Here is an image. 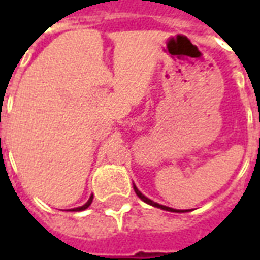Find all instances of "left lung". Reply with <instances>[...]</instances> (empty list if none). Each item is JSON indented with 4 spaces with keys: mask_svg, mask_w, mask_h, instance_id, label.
I'll use <instances>...</instances> for the list:
<instances>
[{
    "mask_svg": "<svg viewBox=\"0 0 260 260\" xmlns=\"http://www.w3.org/2000/svg\"><path fill=\"white\" fill-rule=\"evenodd\" d=\"M134 189H135V193H136V195H138V196H139V198H141L142 201L146 202V203H149V205H152V206L160 207V209H163V210H169V212H184V210H175V209H171V207L163 206V205H158V203H156V202L150 201L149 198H146V196H145V195H142L141 191H139V189H138V188H136L135 185H134Z\"/></svg>",
    "mask_w": 260,
    "mask_h": 260,
    "instance_id": "1",
    "label": "left lung"
}]
</instances>
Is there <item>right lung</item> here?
<instances>
[{"label": "right lung", "instance_id": "add662e5", "mask_svg": "<svg viewBox=\"0 0 260 260\" xmlns=\"http://www.w3.org/2000/svg\"><path fill=\"white\" fill-rule=\"evenodd\" d=\"M91 201H93V195L90 196V199H89V201L86 202V203H85V205H83V206H80V207H76V209H74V212H80V210H85V209H87V207L90 206Z\"/></svg>", "mask_w": 260, "mask_h": 260}]
</instances>
